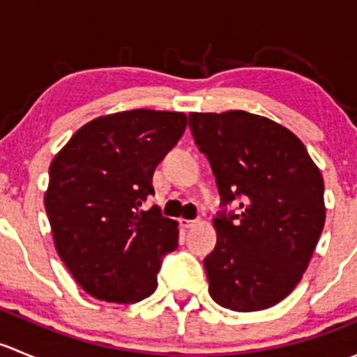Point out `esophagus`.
Masks as SVG:
<instances>
[{"mask_svg": "<svg viewBox=\"0 0 357 357\" xmlns=\"http://www.w3.org/2000/svg\"><path fill=\"white\" fill-rule=\"evenodd\" d=\"M199 219H181V221H179V225H181V228H193V226H197L199 225Z\"/></svg>", "mask_w": 357, "mask_h": 357, "instance_id": "34e87169", "label": "esophagus"}]
</instances>
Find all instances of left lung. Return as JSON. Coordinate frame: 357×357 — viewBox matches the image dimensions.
Masks as SVG:
<instances>
[{"instance_id": "obj_1", "label": "left lung", "mask_w": 357, "mask_h": 357, "mask_svg": "<svg viewBox=\"0 0 357 357\" xmlns=\"http://www.w3.org/2000/svg\"><path fill=\"white\" fill-rule=\"evenodd\" d=\"M188 126L225 207L214 219L218 243L204 259L208 294L231 311L271 307L297 287L318 245L321 172L304 143L268 117L192 112ZM233 199L241 207L228 213Z\"/></svg>"}]
</instances>
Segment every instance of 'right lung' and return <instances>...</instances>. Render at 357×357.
I'll return each mask as SVG.
<instances>
[{"mask_svg": "<svg viewBox=\"0 0 357 357\" xmlns=\"http://www.w3.org/2000/svg\"><path fill=\"white\" fill-rule=\"evenodd\" d=\"M185 128L183 112H117L82 126L53 158L45 193L53 242L95 298L135 304L155 291L162 259L178 247V222L142 205Z\"/></svg>", "mask_w": 357, "mask_h": 357, "instance_id": "1", "label": "right lung"}]
</instances>
